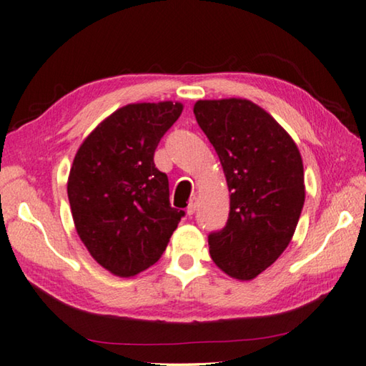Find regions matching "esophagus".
I'll use <instances>...</instances> for the list:
<instances>
[{
    "label": "esophagus",
    "instance_id": "34e87169",
    "mask_svg": "<svg viewBox=\"0 0 366 366\" xmlns=\"http://www.w3.org/2000/svg\"><path fill=\"white\" fill-rule=\"evenodd\" d=\"M196 207H197V197L193 196L188 202V207H187V214L188 215H193L196 212Z\"/></svg>",
    "mask_w": 366,
    "mask_h": 366
}]
</instances>
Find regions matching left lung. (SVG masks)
Here are the masks:
<instances>
[{"mask_svg": "<svg viewBox=\"0 0 366 366\" xmlns=\"http://www.w3.org/2000/svg\"><path fill=\"white\" fill-rule=\"evenodd\" d=\"M194 115L232 193L227 225L209 234L210 257L229 277L252 280L296 232L305 201L302 157L285 128L247 99L197 101Z\"/></svg>", "mask_w": 366, "mask_h": 366, "instance_id": "obj_1", "label": "left lung"}]
</instances>
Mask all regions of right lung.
<instances>
[{
    "label": "right lung",
    "mask_w": 366,
    "mask_h": 366,
    "mask_svg": "<svg viewBox=\"0 0 366 366\" xmlns=\"http://www.w3.org/2000/svg\"><path fill=\"white\" fill-rule=\"evenodd\" d=\"M182 111L172 101L128 104L96 127L74 159L67 194L76 233L117 277L156 264L184 217L170 206L169 178L154 164Z\"/></svg>",
    "instance_id": "add662e5"
}]
</instances>
